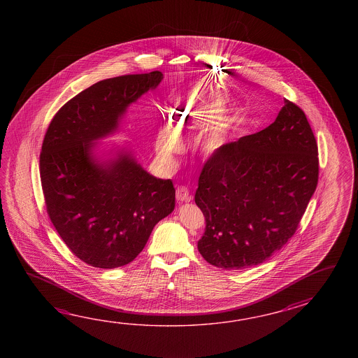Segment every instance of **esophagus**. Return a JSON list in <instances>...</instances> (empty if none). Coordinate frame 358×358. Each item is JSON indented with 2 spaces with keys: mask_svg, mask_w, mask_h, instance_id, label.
I'll return each mask as SVG.
<instances>
[{
  "mask_svg": "<svg viewBox=\"0 0 358 358\" xmlns=\"http://www.w3.org/2000/svg\"><path fill=\"white\" fill-rule=\"evenodd\" d=\"M176 197L178 201H180V202H188L192 199V196H190L189 190L188 188H185V187H182V185H179L178 188H176Z\"/></svg>",
  "mask_w": 358,
  "mask_h": 358,
  "instance_id": "esophagus-1",
  "label": "esophagus"
}]
</instances>
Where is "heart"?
I'll return each instance as SVG.
<instances>
[{"mask_svg":"<svg viewBox=\"0 0 358 358\" xmlns=\"http://www.w3.org/2000/svg\"><path fill=\"white\" fill-rule=\"evenodd\" d=\"M228 99L224 96H217L208 101H201L199 103H182L174 110V130L180 133L182 129H197L210 117H215L225 111ZM243 122V113L236 110L229 115L220 125L213 127L201 134L199 145L206 153H217L227 145L229 138ZM157 148L162 155H173L182 151V139L174 131L164 130L157 139Z\"/></svg>","mask_w":358,"mask_h":358,"instance_id":"b5f03b06","label":"heart"}]
</instances>
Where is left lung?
I'll return each instance as SVG.
<instances>
[{
	"instance_id": "8db88e82",
	"label": "left lung",
	"mask_w": 358,
	"mask_h": 358,
	"mask_svg": "<svg viewBox=\"0 0 358 358\" xmlns=\"http://www.w3.org/2000/svg\"><path fill=\"white\" fill-rule=\"evenodd\" d=\"M317 179L311 127L285 99L266 129L227 143L206 162L194 196L206 221L198 251L225 270L262 264L296 233Z\"/></svg>"
}]
</instances>
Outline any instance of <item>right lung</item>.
<instances>
[{
  "label": "right lung",
  "mask_w": 358,
  "mask_h": 358,
  "mask_svg": "<svg viewBox=\"0 0 358 358\" xmlns=\"http://www.w3.org/2000/svg\"><path fill=\"white\" fill-rule=\"evenodd\" d=\"M162 79L152 71L101 80L61 107L47 129L39 160L47 213L69 250L91 266L131 262L176 207L173 182L142 168L131 145L101 143Z\"/></svg>",
  "instance_id": "obj_1"
}]
</instances>
